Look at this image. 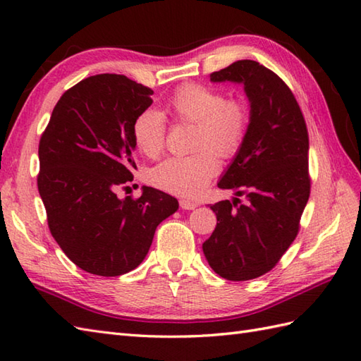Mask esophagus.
Instances as JSON below:
<instances>
[{
  "label": "esophagus",
  "instance_id": "obj_1",
  "mask_svg": "<svg viewBox=\"0 0 361 361\" xmlns=\"http://www.w3.org/2000/svg\"><path fill=\"white\" fill-rule=\"evenodd\" d=\"M180 206H181V208L183 209H194L195 208V203L194 202H190V200H186V198H183V200H180Z\"/></svg>",
  "mask_w": 361,
  "mask_h": 361
}]
</instances>
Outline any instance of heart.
<instances>
[{
    "label": "heart",
    "mask_w": 361,
    "mask_h": 361,
    "mask_svg": "<svg viewBox=\"0 0 361 361\" xmlns=\"http://www.w3.org/2000/svg\"><path fill=\"white\" fill-rule=\"evenodd\" d=\"M169 111L178 122L195 124L197 150L189 157H171L150 171V183L176 195H194L219 172V157L234 158L243 147L251 126V110L240 97H225L224 91L200 83H185L169 99ZM137 150L157 158L166 147L167 126L163 114L145 110L133 121Z\"/></svg>",
    "instance_id": "b5f03b06"
}]
</instances>
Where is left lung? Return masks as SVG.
<instances>
[{
	"label": "left lung",
	"mask_w": 361,
	"mask_h": 361,
	"mask_svg": "<svg viewBox=\"0 0 361 361\" xmlns=\"http://www.w3.org/2000/svg\"><path fill=\"white\" fill-rule=\"evenodd\" d=\"M211 80L243 83L251 126L219 183L247 202L211 206L217 225L203 252L221 278L248 281L273 270L298 235L310 195L307 126L287 83L255 60L234 62Z\"/></svg>",
	"instance_id": "obj_1"
}]
</instances>
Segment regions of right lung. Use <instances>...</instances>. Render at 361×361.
<instances>
[{"mask_svg":"<svg viewBox=\"0 0 361 361\" xmlns=\"http://www.w3.org/2000/svg\"><path fill=\"white\" fill-rule=\"evenodd\" d=\"M152 94L126 75H91L65 91L42 133L37 186L49 231L87 273L135 270L157 226L178 209L175 197L147 186L140 198L116 195L133 181L132 127Z\"/></svg>","mask_w":361,"mask_h":361,"instance_id":"obj_1","label":"right lung"}]
</instances>
